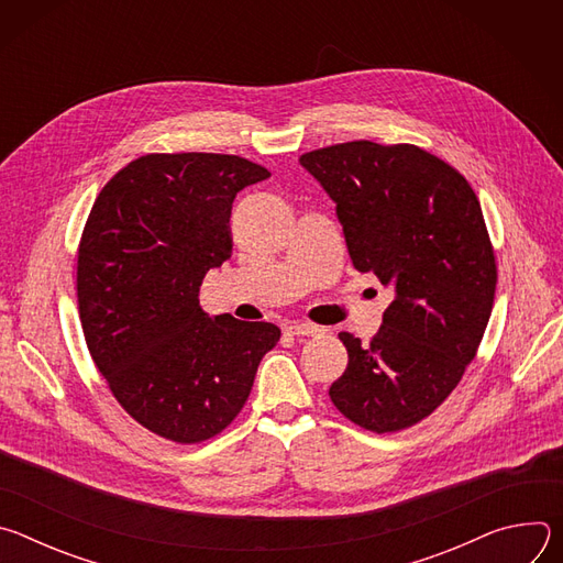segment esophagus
<instances>
[{"mask_svg":"<svg viewBox=\"0 0 563 563\" xmlns=\"http://www.w3.org/2000/svg\"><path fill=\"white\" fill-rule=\"evenodd\" d=\"M285 332L289 336H320V334H325L323 328L311 325V323H291V325L285 328Z\"/></svg>","mask_w":563,"mask_h":563,"instance_id":"1","label":"esophagus"}]
</instances>
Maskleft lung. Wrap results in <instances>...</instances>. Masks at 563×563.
Here are the masks:
<instances>
[{
	"mask_svg": "<svg viewBox=\"0 0 563 563\" xmlns=\"http://www.w3.org/2000/svg\"><path fill=\"white\" fill-rule=\"evenodd\" d=\"M336 202L350 258L394 289L369 343L343 332L332 404L385 434L430 417L459 385L490 320L497 265L467 180L415 144L354 140L300 155Z\"/></svg>",
	"mask_w": 563,
	"mask_h": 563,
	"instance_id": "1",
	"label": "left lung"
}]
</instances>
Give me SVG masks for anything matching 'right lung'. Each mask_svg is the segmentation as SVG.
I'll use <instances>...</instances> for the list:
<instances>
[{"label":"right lung","mask_w":563,"mask_h":563,"mask_svg":"<svg viewBox=\"0 0 563 563\" xmlns=\"http://www.w3.org/2000/svg\"><path fill=\"white\" fill-rule=\"evenodd\" d=\"M272 174L238 155L148 153L100 191L77 252L89 352L118 404L176 443H200L243 410L274 323L209 318L200 285L231 256V202Z\"/></svg>","instance_id":"add662e5"}]
</instances>
